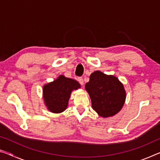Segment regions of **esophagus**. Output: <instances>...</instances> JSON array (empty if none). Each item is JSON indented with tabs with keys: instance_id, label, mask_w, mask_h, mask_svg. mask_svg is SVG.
Wrapping results in <instances>:
<instances>
[{
	"instance_id": "obj_1",
	"label": "esophagus",
	"mask_w": 160,
	"mask_h": 160,
	"mask_svg": "<svg viewBox=\"0 0 160 160\" xmlns=\"http://www.w3.org/2000/svg\"><path fill=\"white\" fill-rule=\"evenodd\" d=\"M78 82H79V83L80 84V85H82L83 84H84V81H83L82 78H81V77L78 78Z\"/></svg>"
}]
</instances>
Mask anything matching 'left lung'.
<instances>
[{"label": "left lung", "mask_w": 160, "mask_h": 160, "mask_svg": "<svg viewBox=\"0 0 160 160\" xmlns=\"http://www.w3.org/2000/svg\"><path fill=\"white\" fill-rule=\"evenodd\" d=\"M85 90L90 97L92 109L102 117H110L120 112L126 100L123 84L113 75L97 70L90 75Z\"/></svg>", "instance_id": "left-lung-1"}]
</instances>
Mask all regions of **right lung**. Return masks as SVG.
<instances>
[{
  "instance_id": "right-lung-1",
  "label": "right lung",
  "mask_w": 160,
  "mask_h": 160,
  "mask_svg": "<svg viewBox=\"0 0 160 160\" xmlns=\"http://www.w3.org/2000/svg\"><path fill=\"white\" fill-rule=\"evenodd\" d=\"M80 88L76 80L58 76L53 82L46 84L43 88V98L45 105L51 112L58 113L66 109L72 91Z\"/></svg>"
}]
</instances>
